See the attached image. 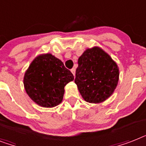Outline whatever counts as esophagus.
Segmentation results:
<instances>
[{"mask_svg":"<svg viewBox=\"0 0 146 146\" xmlns=\"http://www.w3.org/2000/svg\"><path fill=\"white\" fill-rule=\"evenodd\" d=\"M71 73H73V76H75V73H76V70L75 68H73V69H71Z\"/></svg>","mask_w":146,"mask_h":146,"instance_id":"obj_1","label":"esophagus"}]
</instances>
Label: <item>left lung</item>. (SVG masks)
Segmentation results:
<instances>
[{
  "mask_svg": "<svg viewBox=\"0 0 146 146\" xmlns=\"http://www.w3.org/2000/svg\"><path fill=\"white\" fill-rule=\"evenodd\" d=\"M119 70L112 58L98 47L88 48L79 58L75 83L85 101L98 104L112 95Z\"/></svg>",
  "mask_w": 146,
  "mask_h": 146,
  "instance_id": "1",
  "label": "left lung"
}]
</instances>
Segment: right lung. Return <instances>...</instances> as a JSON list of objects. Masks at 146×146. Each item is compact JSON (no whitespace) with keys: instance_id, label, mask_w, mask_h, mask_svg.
I'll list each match as a JSON object with an SVG mask.
<instances>
[{"instance_id":"right-lung-1","label":"right lung","mask_w":146,"mask_h":146,"mask_svg":"<svg viewBox=\"0 0 146 146\" xmlns=\"http://www.w3.org/2000/svg\"><path fill=\"white\" fill-rule=\"evenodd\" d=\"M74 79L73 73L52 54L39 55L32 61L24 76L28 95L42 107H54L61 103L64 86Z\"/></svg>"}]
</instances>
